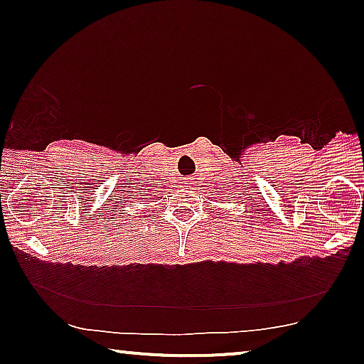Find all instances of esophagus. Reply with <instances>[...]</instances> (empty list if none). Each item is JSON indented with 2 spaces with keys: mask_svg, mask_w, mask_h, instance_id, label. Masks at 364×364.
I'll return each mask as SVG.
<instances>
[{
  "mask_svg": "<svg viewBox=\"0 0 364 364\" xmlns=\"http://www.w3.org/2000/svg\"><path fill=\"white\" fill-rule=\"evenodd\" d=\"M194 183H196L194 178H186V180H184V184H186V186H189V188L194 186Z\"/></svg>",
  "mask_w": 364,
  "mask_h": 364,
  "instance_id": "obj_1",
  "label": "esophagus"
}]
</instances>
